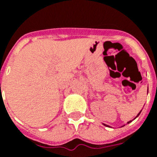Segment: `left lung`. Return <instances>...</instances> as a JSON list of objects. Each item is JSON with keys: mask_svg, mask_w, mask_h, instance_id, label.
<instances>
[{"mask_svg": "<svg viewBox=\"0 0 157 157\" xmlns=\"http://www.w3.org/2000/svg\"><path fill=\"white\" fill-rule=\"evenodd\" d=\"M140 113H141V111H140V112L139 113H138V115L136 116V117H135V118H137V117H138V116L140 115ZM135 118H134V119H135ZM130 122H132V121H128V124H129V123H130Z\"/></svg>", "mask_w": 157, "mask_h": 157, "instance_id": "obj_1", "label": "left lung"}]
</instances>
